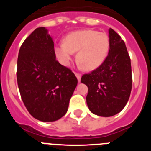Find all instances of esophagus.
Here are the masks:
<instances>
[{
    "label": "esophagus",
    "mask_w": 151,
    "mask_h": 151,
    "mask_svg": "<svg viewBox=\"0 0 151 151\" xmlns=\"http://www.w3.org/2000/svg\"><path fill=\"white\" fill-rule=\"evenodd\" d=\"M75 74H76V76L78 82H80V80H81V77H82V75L80 74V73H75Z\"/></svg>",
    "instance_id": "34e87169"
}]
</instances>
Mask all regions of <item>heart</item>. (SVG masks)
<instances>
[{"label":"heart","instance_id":"b5f03b06","mask_svg":"<svg viewBox=\"0 0 151 151\" xmlns=\"http://www.w3.org/2000/svg\"><path fill=\"white\" fill-rule=\"evenodd\" d=\"M110 38L96 30L77 31L66 36L64 44L55 46V54L63 66H69L74 53L84 69L91 71L99 67L107 56Z\"/></svg>","mask_w":151,"mask_h":151}]
</instances>
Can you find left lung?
Masks as SVG:
<instances>
[{"mask_svg": "<svg viewBox=\"0 0 151 151\" xmlns=\"http://www.w3.org/2000/svg\"><path fill=\"white\" fill-rule=\"evenodd\" d=\"M109 38L110 50L105 60L81 78L88 88L86 101L89 110L104 117L116 115L125 107L132 85L131 59L125 42L111 28Z\"/></svg>", "mask_w": 151, "mask_h": 151, "instance_id": "left-lung-1", "label": "left lung"}]
</instances>
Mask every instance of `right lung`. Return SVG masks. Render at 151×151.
<instances>
[{"label": "right lung", "mask_w": 151, "mask_h": 151, "mask_svg": "<svg viewBox=\"0 0 151 151\" xmlns=\"http://www.w3.org/2000/svg\"><path fill=\"white\" fill-rule=\"evenodd\" d=\"M17 83L26 109L36 119L54 122L66 113L78 80L56 60L54 44L45 27L37 28L21 45Z\"/></svg>", "instance_id": "right-lung-1"}]
</instances>
